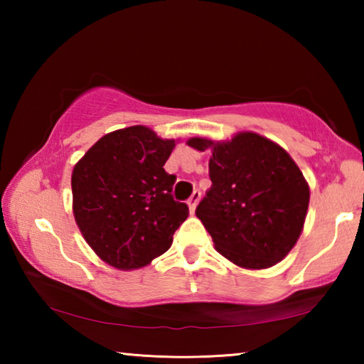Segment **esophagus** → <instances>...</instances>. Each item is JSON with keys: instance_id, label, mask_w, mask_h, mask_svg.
<instances>
[{"instance_id": "esophagus-1", "label": "esophagus", "mask_w": 364, "mask_h": 364, "mask_svg": "<svg viewBox=\"0 0 364 364\" xmlns=\"http://www.w3.org/2000/svg\"><path fill=\"white\" fill-rule=\"evenodd\" d=\"M199 200H200V191H194L193 196L188 199V205H189L191 213L196 212V207H197V204H199Z\"/></svg>"}]
</instances>
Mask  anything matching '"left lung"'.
<instances>
[{
	"label": "left lung",
	"instance_id": "obj_1",
	"mask_svg": "<svg viewBox=\"0 0 364 364\" xmlns=\"http://www.w3.org/2000/svg\"><path fill=\"white\" fill-rule=\"evenodd\" d=\"M191 147L212 151V186L196 208L221 255L249 269L281 262L304 230L310 188L292 157L252 132L215 143L191 138Z\"/></svg>",
	"mask_w": 364,
	"mask_h": 364
}]
</instances>
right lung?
I'll return each mask as SVG.
<instances>
[{
  "label": "right lung",
  "mask_w": 364,
  "mask_h": 364,
  "mask_svg": "<svg viewBox=\"0 0 364 364\" xmlns=\"http://www.w3.org/2000/svg\"><path fill=\"white\" fill-rule=\"evenodd\" d=\"M173 147V139L134 125L102 136L73 167V217L110 267L149 264L188 218V205L171 196L176 176L164 168Z\"/></svg>",
  "instance_id": "add662e5"
}]
</instances>
